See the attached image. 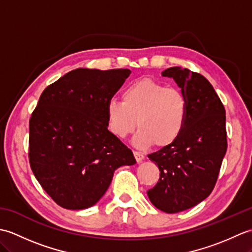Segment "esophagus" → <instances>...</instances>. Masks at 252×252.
I'll list each match as a JSON object with an SVG mask.
<instances>
[{
  "label": "esophagus",
  "mask_w": 252,
  "mask_h": 252,
  "mask_svg": "<svg viewBox=\"0 0 252 252\" xmlns=\"http://www.w3.org/2000/svg\"><path fill=\"white\" fill-rule=\"evenodd\" d=\"M133 154H134V157H135L137 162H141L142 160L144 159V155L142 153H140V152H133Z\"/></svg>",
  "instance_id": "1"
}]
</instances>
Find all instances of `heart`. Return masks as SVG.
Segmentation results:
<instances>
[{
	"instance_id": "obj_1",
	"label": "heart",
	"mask_w": 252,
	"mask_h": 252,
	"mask_svg": "<svg viewBox=\"0 0 252 252\" xmlns=\"http://www.w3.org/2000/svg\"><path fill=\"white\" fill-rule=\"evenodd\" d=\"M121 98L122 103L111 99L106 106L107 123L112 134L126 138L138 125L141 129L134 138L137 147L153 144L167 147L178 140L187 117V100L182 91L143 78L127 85Z\"/></svg>"
}]
</instances>
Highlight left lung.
<instances>
[{"label": "left lung", "mask_w": 252, "mask_h": 252, "mask_svg": "<svg viewBox=\"0 0 252 252\" xmlns=\"http://www.w3.org/2000/svg\"><path fill=\"white\" fill-rule=\"evenodd\" d=\"M162 77L173 78L187 100V117L178 140L148 155L160 178L147 190L159 210L176 213L196 206L211 194L227 149L225 108L215 89L200 73L171 67Z\"/></svg>", "instance_id": "1"}]
</instances>
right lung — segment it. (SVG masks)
I'll return each instance as SVG.
<instances>
[{
    "label": "right lung",
    "instance_id": "obj_1",
    "mask_svg": "<svg viewBox=\"0 0 252 252\" xmlns=\"http://www.w3.org/2000/svg\"><path fill=\"white\" fill-rule=\"evenodd\" d=\"M129 69L78 68L50 84L29 121V162L58 206H94L115 170L135 158L108 131L106 106L130 76Z\"/></svg>",
    "mask_w": 252,
    "mask_h": 252
}]
</instances>
